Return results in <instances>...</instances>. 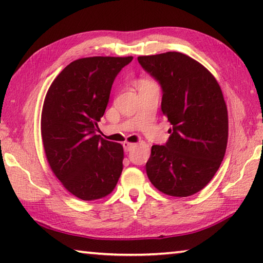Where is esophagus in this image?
Returning a JSON list of instances; mask_svg holds the SVG:
<instances>
[{"label": "esophagus", "instance_id": "esophagus-1", "mask_svg": "<svg viewBox=\"0 0 263 263\" xmlns=\"http://www.w3.org/2000/svg\"><path fill=\"white\" fill-rule=\"evenodd\" d=\"M136 144H132V142H128V141H124L123 142V147L125 152H130V151L135 147Z\"/></svg>", "mask_w": 263, "mask_h": 263}]
</instances>
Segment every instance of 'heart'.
Instances as JSON below:
<instances>
[{"mask_svg":"<svg viewBox=\"0 0 263 263\" xmlns=\"http://www.w3.org/2000/svg\"><path fill=\"white\" fill-rule=\"evenodd\" d=\"M153 82H151V81H148V80H141V81L139 82V87H141V86H146V84H152Z\"/></svg>","mask_w":263,"mask_h":263,"instance_id":"heart-1","label":"heart"}]
</instances>
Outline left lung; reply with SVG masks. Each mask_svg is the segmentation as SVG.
Returning <instances> with one entry per match:
<instances>
[{
	"label": "left lung",
	"instance_id": "8db88e82",
	"mask_svg": "<svg viewBox=\"0 0 263 263\" xmlns=\"http://www.w3.org/2000/svg\"><path fill=\"white\" fill-rule=\"evenodd\" d=\"M138 61L161 86V110L172 124L166 145L152 146L148 179L166 195H194L215 176L226 152L229 117L221 89L203 65L183 53Z\"/></svg>",
	"mask_w": 263,
	"mask_h": 263
}]
</instances>
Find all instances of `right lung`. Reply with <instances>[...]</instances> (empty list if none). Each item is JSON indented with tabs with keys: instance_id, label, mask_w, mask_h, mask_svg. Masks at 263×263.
I'll list each match as a JSON object with an SVG mask.
<instances>
[{
	"instance_id": "1",
	"label": "right lung",
	"mask_w": 263,
	"mask_h": 263,
	"mask_svg": "<svg viewBox=\"0 0 263 263\" xmlns=\"http://www.w3.org/2000/svg\"><path fill=\"white\" fill-rule=\"evenodd\" d=\"M132 57H90L65 67L48 89L42 139L52 172L83 201L108 196L123 171L124 151L96 135L117 74Z\"/></svg>"
}]
</instances>
